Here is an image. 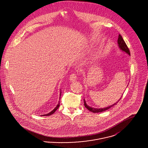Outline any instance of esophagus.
I'll list each match as a JSON object with an SVG mask.
<instances>
[{
	"label": "esophagus",
	"mask_w": 148,
	"mask_h": 148,
	"mask_svg": "<svg viewBox=\"0 0 148 148\" xmlns=\"http://www.w3.org/2000/svg\"><path fill=\"white\" fill-rule=\"evenodd\" d=\"M77 75L75 73H72L70 75V77H69V79L70 80L71 82H74L77 79Z\"/></svg>",
	"instance_id": "1"
}]
</instances>
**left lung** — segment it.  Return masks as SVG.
Returning a JSON list of instances; mask_svg holds the SVG:
<instances>
[{
	"label": "left lung",
	"instance_id": "obj_1",
	"mask_svg": "<svg viewBox=\"0 0 148 148\" xmlns=\"http://www.w3.org/2000/svg\"><path fill=\"white\" fill-rule=\"evenodd\" d=\"M118 44H119V48L121 50H123V51H125V53H127V54H128L129 55H130V53L129 49V48H128V47H127L126 43L124 42V39H123L122 36H121L120 34H119V36H118ZM120 99H121V98ZM119 100L116 103H115V104H113L112 106H108V107L104 108H100V109H98V108H92V107H90V106H88L87 104L86 103V101H85L84 99V102L85 107L89 111L92 112V113H100V112H104V111H106V110H108V109L111 108L112 107H113V106H115V105L118 103V102L119 101Z\"/></svg>",
	"mask_w": 148,
	"mask_h": 148
}]
</instances>
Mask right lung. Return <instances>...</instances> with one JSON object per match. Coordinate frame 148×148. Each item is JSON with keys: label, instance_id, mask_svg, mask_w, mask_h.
<instances>
[{"label": "right lung", "instance_id": "right-lung-1", "mask_svg": "<svg viewBox=\"0 0 148 148\" xmlns=\"http://www.w3.org/2000/svg\"><path fill=\"white\" fill-rule=\"evenodd\" d=\"M61 93H62V92H60V96H61ZM60 101H59V103H58V104L57 105L56 107L50 112V113H48V114H45V115H42V116H49V115H51V114H54V113H55V112L56 111V110L58 109V108L59 107V106H60V103H59Z\"/></svg>", "mask_w": 148, "mask_h": 148}]
</instances>
